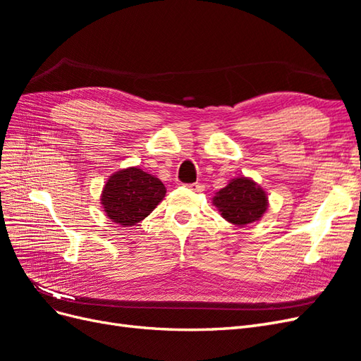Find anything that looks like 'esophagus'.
<instances>
[{
    "mask_svg": "<svg viewBox=\"0 0 361 361\" xmlns=\"http://www.w3.org/2000/svg\"><path fill=\"white\" fill-rule=\"evenodd\" d=\"M188 188H190V190H192V191H195V192H202L204 187H203L202 183L195 182V183H190V185H188Z\"/></svg>",
    "mask_w": 361,
    "mask_h": 361,
    "instance_id": "1",
    "label": "esophagus"
}]
</instances>
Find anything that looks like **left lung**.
Masks as SVG:
<instances>
[{
  "mask_svg": "<svg viewBox=\"0 0 361 361\" xmlns=\"http://www.w3.org/2000/svg\"><path fill=\"white\" fill-rule=\"evenodd\" d=\"M212 203L226 221L239 227L260 220L268 209V197L264 188L244 176L228 182L214 195Z\"/></svg>",
  "mask_w": 361,
  "mask_h": 361,
  "instance_id": "8db88e82",
  "label": "left lung"
}]
</instances>
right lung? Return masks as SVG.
Instances as JSON below:
<instances>
[{
	"instance_id": "1",
	"label": "right lung",
	"mask_w": 361,
	"mask_h": 361,
	"mask_svg": "<svg viewBox=\"0 0 361 361\" xmlns=\"http://www.w3.org/2000/svg\"><path fill=\"white\" fill-rule=\"evenodd\" d=\"M166 195L164 183L140 167L118 170L108 178L101 203L105 215L122 227L135 226L155 209Z\"/></svg>"
}]
</instances>
